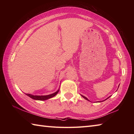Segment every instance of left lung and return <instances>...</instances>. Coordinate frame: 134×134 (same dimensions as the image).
I'll list each match as a JSON object with an SVG mask.
<instances>
[{
    "label": "left lung",
    "mask_w": 134,
    "mask_h": 134,
    "mask_svg": "<svg viewBox=\"0 0 134 134\" xmlns=\"http://www.w3.org/2000/svg\"><path fill=\"white\" fill-rule=\"evenodd\" d=\"M118 88H119V87H118ZM81 96H82V97H83V98H84L85 99H86V100H87V101H89V99H88V98L86 97H85V96H83V95H81ZM110 97V96H109V97H108V98H107V99H105V100H104V101H105V100H106V99H107L108 98H109ZM102 101H101V102H102ZM99 102H100V101H99Z\"/></svg>",
    "instance_id": "8db88e82"
}]
</instances>
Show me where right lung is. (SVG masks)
Returning a JSON list of instances; mask_svg holds the SVG:
<instances>
[{"label": "right lung", "mask_w": 134, "mask_h": 134, "mask_svg": "<svg viewBox=\"0 0 134 134\" xmlns=\"http://www.w3.org/2000/svg\"><path fill=\"white\" fill-rule=\"evenodd\" d=\"M59 92V89L57 90L56 92L53 93L52 94H49V95H46V96H36V95L35 96V95L30 94H25L27 96H29L30 98H32L33 99H35V100L44 101L53 97L54 96H55Z\"/></svg>", "instance_id": "right-lung-1"}]
</instances>
